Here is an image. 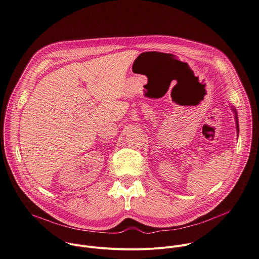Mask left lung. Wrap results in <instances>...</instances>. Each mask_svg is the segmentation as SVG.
Listing matches in <instances>:
<instances>
[{
    "label": "left lung",
    "instance_id": "1",
    "mask_svg": "<svg viewBox=\"0 0 259 259\" xmlns=\"http://www.w3.org/2000/svg\"><path fill=\"white\" fill-rule=\"evenodd\" d=\"M233 111L235 112V119H236V128H237V133H239V124H238V115H237V112L235 109H233Z\"/></svg>",
    "mask_w": 259,
    "mask_h": 259
}]
</instances>
